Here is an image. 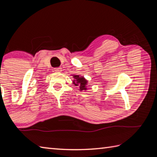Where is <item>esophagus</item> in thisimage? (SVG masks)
Listing matches in <instances>:
<instances>
[{"label":"esophagus","mask_w":157,"mask_h":157,"mask_svg":"<svg viewBox=\"0 0 157 157\" xmlns=\"http://www.w3.org/2000/svg\"><path fill=\"white\" fill-rule=\"evenodd\" d=\"M62 69L61 67H57V68H55L54 69V71L55 72H59V71H61Z\"/></svg>","instance_id":"esophagus-1"}]
</instances>
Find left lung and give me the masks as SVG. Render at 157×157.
Segmentation results:
<instances>
[{"instance_id":"1","label":"left lung","mask_w":157,"mask_h":157,"mask_svg":"<svg viewBox=\"0 0 157 157\" xmlns=\"http://www.w3.org/2000/svg\"><path fill=\"white\" fill-rule=\"evenodd\" d=\"M73 77L75 78V80H73V84L75 86H79L80 90H86V85L87 84V81L83 77H79V75H74Z\"/></svg>"}]
</instances>
